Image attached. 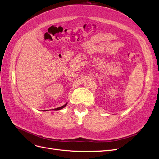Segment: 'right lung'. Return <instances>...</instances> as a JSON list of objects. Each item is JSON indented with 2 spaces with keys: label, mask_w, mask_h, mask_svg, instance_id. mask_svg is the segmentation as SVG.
I'll list each match as a JSON object with an SVG mask.
<instances>
[{
  "label": "right lung",
  "mask_w": 159,
  "mask_h": 159,
  "mask_svg": "<svg viewBox=\"0 0 159 159\" xmlns=\"http://www.w3.org/2000/svg\"><path fill=\"white\" fill-rule=\"evenodd\" d=\"M67 105V103L66 104H65L64 105H63V106H61V107H57V108H56V109H54V110H60V109H63L64 107H66V105ZM45 111V110H44Z\"/></svg>",
  "instance_id": "right-lung-1"
}]
</instances>
